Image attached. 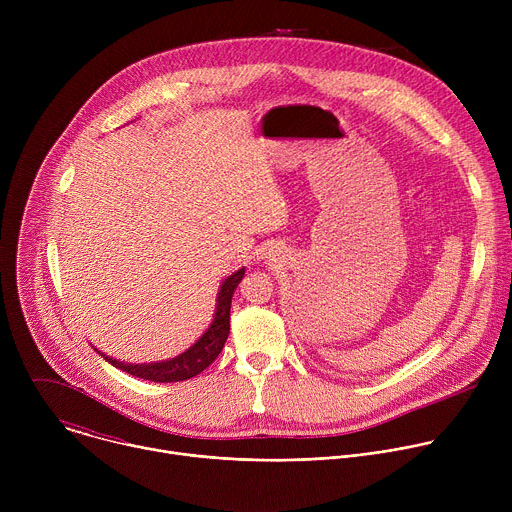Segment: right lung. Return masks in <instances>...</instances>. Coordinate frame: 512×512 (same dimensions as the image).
Segmentation results:
<instances>
[{
  "label": "right lung",
  "instance_id": "1",
  "mask_svg": "<svg viewBox=\"0 0 512 512\" xmlns=\"http://www.w3.org/2000/svg\"><path fill=\"white\" fill-rule=\"evenodd\" d=\"M245 275V267L235 271L233 275H229L223 283L221 289H218V298H216V312L212 318V324L206 328V332L190 346L186 348L182 354L168 358V360H160V362H143V364H131V362H121L115 360L107 354H103L101 350H97L107 362H111L113 367L139 377L143 381H154V383H178V381H186L192 379L196 375H200L206 367L214 362V358L221 354L227 338H229V330H231V300L237 285L241 283Z\"/></svg>",
  "mask_w": 512,
  "mask_h": 512
}]
</instances>
